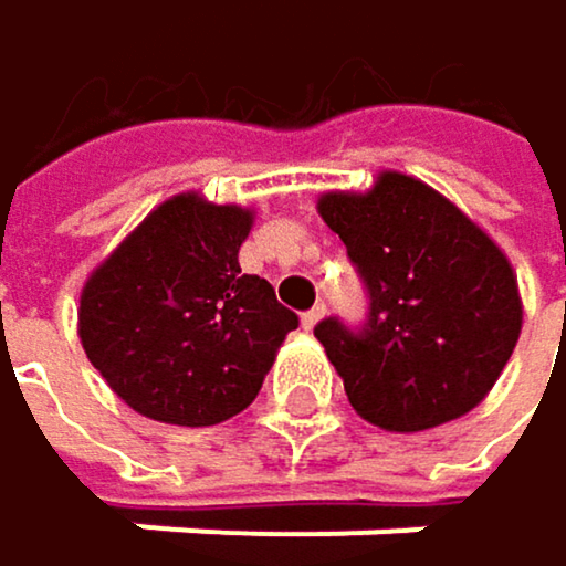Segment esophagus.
Here are the masks:
<instances>
[{
  "mask_svg": "<svg viewBox=\"0 0 566 566\" xmlns=\"http://www.w3.org/2000/svg\"><path fill=\"white\" fill-rule=\"evenodd\" d=\"M324 317H327V306H324V303H317L314 310H306V314H303V327H306V331H314Z\"/></svg>",
  "mask_w": 566,
  "mask_h": 566,
  "instance_id": "34e87169",
  "label": "esophagus"
}]
</instances>
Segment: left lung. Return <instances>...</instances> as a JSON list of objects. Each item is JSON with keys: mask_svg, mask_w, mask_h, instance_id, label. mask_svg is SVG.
<instances>
[{"mask_svg": "<svg viewBox=\"0 0 566 566\" xmlns=\"http://www.w3.org/2000/svg\"><path fill=\"white\" fill-rule=\"evenodd\" d=\"M371 306L360 331L314 327L360 418L426 432L490 395L520 340L523 303L503 249L446 195L401 171L321 195Z\"/></svg>", "mask_w": 566, "mask_h": 566, "instance_id": "1", "label": "left lung"}]
</instances>
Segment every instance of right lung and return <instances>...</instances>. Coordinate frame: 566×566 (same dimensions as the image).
<instances>
[{
	"label": "right lung",
	"instance_id": "right-lung-1",
	"mask_svg": "<svg viewBox=\"0 0 566 566\" xmlns=\"http://www.w3.org/2000/svg\"><path fill=\"white\" fill-rule=\"evenodd\" d=\"M249 229V209L181 191L83 283L80 344L137 415L202 429L260 395L300 321L266 280L242 273Z\"/></svg>",
	"mask_w": 566,
	"mask_h": 566
}]
</instances>
